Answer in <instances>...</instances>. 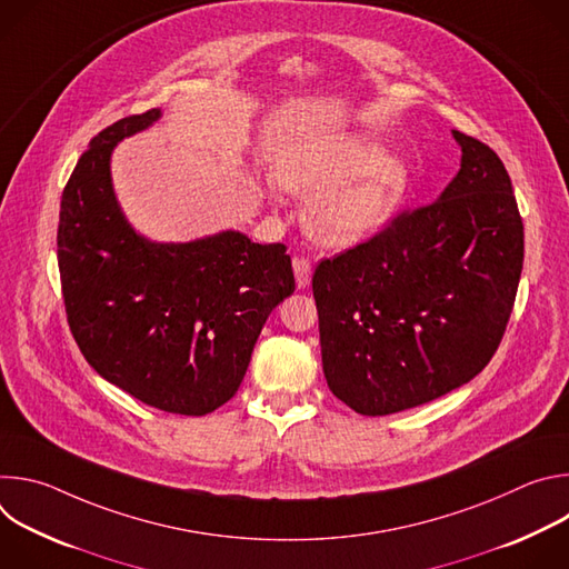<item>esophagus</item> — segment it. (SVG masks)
<instances>
[{
	"label": "esophagus",
	"instance_id": "1",
	"mask_svg": "<svg viewBox=\"0 0 569 569\" xmlns=\"http://www.w3.org/2000/svg\"><path fill=\"white\" fill-rule=\"evenodd\" d=\"M292 270H295V279H297V286L299 288H306L310 283V277H312V266L308 259L303 257H295L292 259Z\"/></svg>",
	"mask_w": 569,
	"mask_h": 569
}]
</instances>
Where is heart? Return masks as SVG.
I'll use <instances>...</instances> for the list:
<instances>
[{
  "label": "heart",
  "mask_w": 569,
  "mask_h": 569,
  "mask_svg": "<svg viewBox=\"0 0 569 569\" xmlns=\"http://www.w3.org/2000/svg\"><path fill=\"white\" fill-rule=\"evenodd\" d=\"M357 180L353 181L352 178ZM277 182L297 196H311L310 231L331 246H353L382 229L408 191V171L371 141L303 146L288 152Z\"/></svg>",
  "instance_id": "obj_1"
}]
</instances>
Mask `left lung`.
Masks as SVG:
<instances>
[{"mask_svg":"<svg viewBox=\"0 0 569 569\" xmlns=\"http://www.w3.org/2000/svg\"><path fill=\"white\" fill-rule=\"evenodd\" d=\"M461 169L439 200L400 211L312 274L323 376L365 417L430 402L472 380L513 310L525 227L502 159L452 130Z\"/></svg>","mask_w":569,"mask_h":569,"instance_id":"obj_1","label":"left lung"}]
</instances>
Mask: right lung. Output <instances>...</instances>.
Masks as SVG:
<instances>
[{
	"mask_svg": "<svg viewBox=\"0 0 569 569\" xmlns=\"http://www.w3.org/2000/svg\"><path fill=\"white\" fill-rule=\"evenodd\" d=\"M159 119L152 108L101 130L62 191L58 268L71 336L108 382L171 415L224 405L268 315L295 292L283 242L240 231L150 242L123 218L112 148Z\"/></svg>",
	"mask_w": 569,
	"mask_h": 569,
	"instance_id": "obj_1",
	"label": "right lung"
}]
</instances>
